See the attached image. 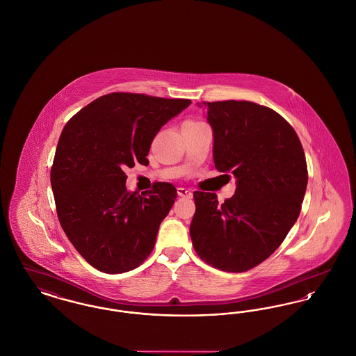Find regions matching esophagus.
I'll list each match as a JSON object with an SVG mask.
<instances>
[{
  "mask_svg": "<svg viewBox=\"0 0 356 356\" xmlns=\"http://www.w3.org/2000/svg\"><path fill=\"white\" fill-rule=\"evenodd\" d=\"M177 195H179V196H181V197H186V199H192V196H193L191 189H188V188H183V186L177 188Z\"/></svg>",
  "mask_w": 356,
  "mask_h": 356,
  "instance_id": "34e87169",
  "label": "esophagus"
}]
</instances>
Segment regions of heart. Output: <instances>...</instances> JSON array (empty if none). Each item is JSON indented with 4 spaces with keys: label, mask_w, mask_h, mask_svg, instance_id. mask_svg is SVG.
Instances as JSON below:
<instances>
[{
    "label": "heart",
    "mask_w": 356,
    "mask_h": 356,
    "mask_svg": "<svg viewBox=\"0 0 356 356\" xmlns=\"http://www.w3.org/2000/svg\"><path fill=\"white\" fill-rule=\"evenodd\" d=\"M200 124H203V122L197 121V120H186L183 122V127H195V125H200Z\"/></svg>",
    "instance_id": "heart-1"
}]
</instances>
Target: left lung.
Masks as SVG:
<instances>
[{
	"instance_id": "8db88e82",
	"label": "left lung",
	"mask_w": 356,
	"mask_h": 356,
	"mask_svg": "<svg viewBox=\"0 0 356 356\" xmlns=\"http://www.w3.org/2000/svg\"><path fill=\"white\" fill-rule=\"evenodd\" d=\"M205 106L215 167L232 173L237 186L221 204L216 193L195 191L189 234L207 264L248 271L277 250L299 218L308 181L305 151L295 129L271 108L236 100Z\"/></svg>"
}]
</instances>
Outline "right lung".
Instances as JSON below:
<instances>
[{"instance_id": "obj_1", "label": "right lung", "mask_w": 356, "mask_h": 356, "mask_svg": "<svg viewBox=\"0 0 356 356\" xmlns=\"http://www.w3.org/2000/svg\"><path fill=\"white\" fill-rule=\"evenodd\" d=\"M189 104L115 92L88 104L64 127L51 170L56 211L73 247L99 271H131L152 252L177 191L154 183L145 193L128 192L124 170L149 164L154 136Z\"/></svg>"}]
</instances>
